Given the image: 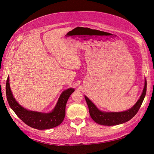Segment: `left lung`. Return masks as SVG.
I'll list each match as a JSON object with an SVG mask.
<instances>
[{"label": "left lung", "instance_id": "left-lung-1", "mask_svg": "<svg viewBox=\"0 0 154 154\" xmlns=\"http://www.w3.org/2000/svg\"><path fill=\"white\" fill-rule=\"evenodd\" d=\"M146 81L145 79V85L142 94L136 104L130 109L122 112L101 111L97 109L95 104L88 97L85 96L84 97L86 103L89 107L90 116L94 121L99 125L105 126H113L124 123L129 121L130 119L135 116L143 101V99L146 94Z\"/></svg>", "mask_w": 154, "mask_h": 154}]
</instances>
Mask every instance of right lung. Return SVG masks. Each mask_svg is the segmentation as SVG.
Listing matches in <instances>:
<instances>
[{
	"label": "right lung",
	"instance_id": "add662e5",
	"mask_svg": "<svg viewBox=\"0 0 154 154\" xmlns=\"http://www.w3.org/2000/svg\"><path fill=\"white\" fill-rule=\"evenodd\" d=\"M74 91L73 88L64 91L60 96L53 110L48 113H44L28 110L18 104L11 91L9 76L7 79L5 87L7 99L11 109L24 123L38 130L52 128L62 123L65 116L66 102Z\"/></svg>",
	"mask_w": 154,
	"mask_h": 154
}]
</instances>
